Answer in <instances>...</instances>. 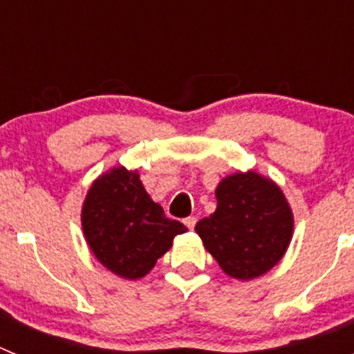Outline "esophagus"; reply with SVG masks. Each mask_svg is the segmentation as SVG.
<instances>
[{
    "label": "esophagus",
    "instance_id": "esophagus-1",
    "mask_svg": "<svg viewBox=\"0 0 354 354\" xmlns=\"http://www.w3.org/2000/svg\"><path fill=\"white\" fill-rule=\"evenodd\" d=\"M184 225H186V227L189 228V230H193V228H195V225H196V218H195V216H189V218H186V220H184Z\"/></svg>",
    "mask_w": 354,
    "mask_h": 354
}]
</instances>
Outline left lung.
<instances>
[{
	"instance_id": "left-lung-1",
	"label": "left lung",
	"mask_w": 354,
	"mask_h": 354,
	"mask_svg": "<svg viewBox=\"0 0 354 354\" xmlns=\"http://www.w3.org/2000/svg\"><path fill=\"white\" fill-rule=\"evenodd\" d=\"M216 200V211L195 227L205 250L237 280L268 273L292 239L294 216L282 189L257 171H239L218 184Z\"/></svg>"
}]
</instances>
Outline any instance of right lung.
<instances>
[{
	"label": "right lung",
	"instance_id": "right-lung-1",
	"mask_svg": "<svg viewBox=\"0 0 354 354\" xmlns=\"http://www.w3.org/2000/svg\"><path fill=\"white\" fill-rule=\"evenodd\" d=\"M84 239L106 270L126 280L149 273L187 230L145 192L138 171L111 168L90 186L81 211Z\"/></svg>",
	"mask_w": 354,
	"mask_h": 354
}]
</instances>
